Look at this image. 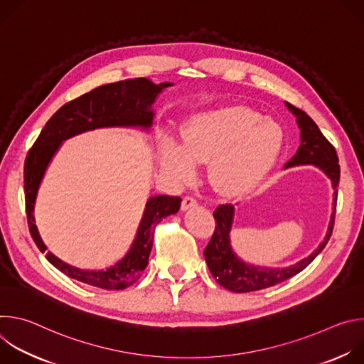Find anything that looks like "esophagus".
Wrapping results in <instances>:
<instances>
[{
	"label": "esophagus",
	"mask_w": 364,
	"mask_h": 364,
	"mask_svg": "<svg viewBox=\"0 0 364 364\" xmlns=\"http://www.w3.org/2000/svg\"><path fill=\"white\" fill-rule=\"evenodd\" d=\"M196 205H197V200L194 197H191V196H186L183 198V201H181V210L183 212L190 210V209H193V207H196Z\"/></svg>",
	"instance_id": "obj_1"
}]
</instances>
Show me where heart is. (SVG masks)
I'll return each mask as SVG.
<instances>
[{
	"mask_svg": "<svg viewBox=\"0 0 364 364\" xmlns=\"http://www.w3.org/2000/svg\"><path fill=\"white\" fill-rule=\"evenodd\" d=\"M282 144L284 129L275 119L245 107H226L190 117L181 128V145L166 136L161 163L177 180L188 181L197 163L210 160L213 186L223 194L240 196L267 178Z\"/></svg>",
	"mask_w": 364,
	"mask_h": 364,
	"instance_id": "b5f03b06",
	"label": "heart"
}]
</instances>
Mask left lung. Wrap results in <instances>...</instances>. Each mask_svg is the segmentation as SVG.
Wrapping results in <instances>:
<instances>
[{
	"mask_svg": "<svg viewBox=\"0 0 364 364\" xmlns=\"http://www.w3.org/2000/svg\"><path fill=\"white\" fill-rule=\"evenodd\" d=\"M287 108L296 117V124L301 131V145L298 146L294 157L285 164V168L296 166H316L318 167L331 181L334 190L333 212L328 223V229L324 240L309 256L302 261L287 268H267L246 264L233 252L230 243V230L233 225L235 207L232 204H222L215 210L213 216L216 220L215 233L204 249L205 264L209 267L216 281L226 289L233 292H252L274 287L284 282L294 275L305 269L316 256L326 247L334 228L336 204H337V187L340 181V166L334 146L321 134L317 124L311 119L304 111L292 107L285 102Z\"/></svg>",
	"mask_w": 364,
	"mask_h": 364,
	"instance_id": "obj_1",
	"label": "left lung"
}]
</instances>
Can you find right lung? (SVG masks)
Segmentation results:
<instances>
[{"label": "right lung", "mask_w": 364, "mask_h": 364, "mask_svg": "<svg viewBox=\"0 0 364 364\" xmlns=\"http://www.w3.org/2000/svg\"><path fill=\"white\" fill-rule=\"evenodd\" d=\"M173 83H152L149 79L136 77L99 86L75 100L68 102L51 117L34 145L27 154L24 164V190L26 210L30 233L41 252L44 245L34 219V205L38 187L44 173L59 151L63 141L86 131L97 128H141L151 129L154 111L152 105L157 96ZM181 198L173 196H154L146 200L145 210L139 222L135 239L127 255L115 265L100 269H79L62 259L47 252V261L62 271L65 275L83 284L102 289H125L132 285L148 265V257L152 249L154 229L164 218L176 215L180 210Z\"/></svg>", "instance_id": "add662e5"}]
</instances>
